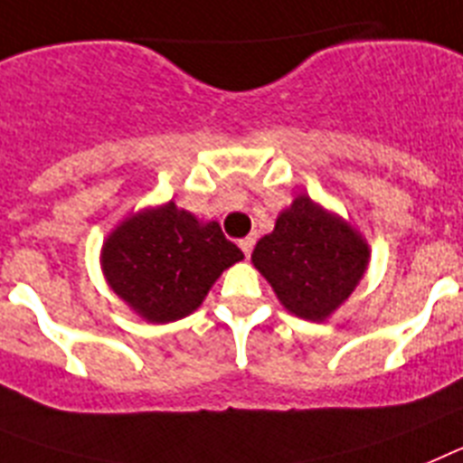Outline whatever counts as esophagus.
I'll list each match as a JSON object with an SVG mask.
<instances>
[{
  "instance_id": "1",
  "label": "esophagus",
  "mask_w": 463,
  "mask_h": 463,
  "mask_svg": "<svg viewBox=\"0 0 463 463\" xmlns=\"http://www.w3.org/2000/svg\"><path fill=\"white\" fill-rule=\"evenodd\" d=\"M254 244H256V237L254 235L242 237V240H240V249H242L247 259H249V256H251V251H254Z\"/></svg>"
}]
</instances>
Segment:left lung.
Segmentation results:
<instances>
[{"mask_svg":"<svg viewBox=\"0 0 463 463\" xmlns=\"http://www.w3.org/2000/svg\"><path fill=\"white\" fill-rule=\"evenodd\" d=\"M368 259L361 235L307 195L281 212L275 231L260 237L251 254L281 305L309 321H324L349 298Z\"/></svg>","mask_w":463,"mask_h":463,"instance_id":"1","label":"left lung"}]
</instances>
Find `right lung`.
<instances>
[{
  "mask_svg": "<svg viewBox=\"0 0 463 463\" xmlns=\"http://www.w3.org/2000/svg\"><path fill=\"white\" fill-rule=\"evenodd\" d=\"M242 251L216 221L200 223L175 203L126 219L102 249L109 287L144 319L167 324L198 309Z\"/></svg>",
  "mask_w": 463,
  "mask_h": 463,
  "instance_id": "1",
  "label": "right lung"
}]
</instances>
